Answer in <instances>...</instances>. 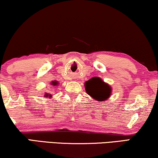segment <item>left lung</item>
Returning <instances> with one entry per match:
<instances>
[{"label": "left lung", "mask_w": 158, "mask_h": 158, "mask_svg": "<svg viewBox=\"0 0 158 158\" xmlns=\"http://www.w3.org/2000/svg\"><path fill=\"white\" fill-rule=\"evenodd\" d=\"M89 95L98 101H104L111 96V87L99 77H93L85 84Z\"/></svg>", "instance_id": "8db88e82"}]
</instances>
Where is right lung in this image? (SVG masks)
<instances>
[{"label": "right lung", "mask_w": 158, "mask_h": 158, "mask_svg": "<svg viewBox=\"0 0 158 158\" xmlns=\"http://www.w3.org/2000/svg\"><path fill=\"white\" fill-rule=\"evenodd\" d=\"M57 84H58V82H57V81H52V85H54V86L57 85ZM52 95H49V93H46L45 95H44V97H45V98H52Z\"/></svg>", "instance_id": "1"}]
</instances>
